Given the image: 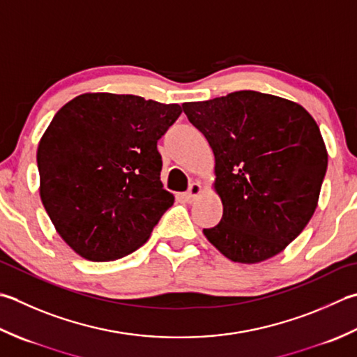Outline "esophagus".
Wrapping results in <instances>:
<instances>
[{
	"instance_id": "esophagus-1",
	"label": "esophagus",
	"mask_w": 357,
	"mask_h": 357,
	"mask_svg": "<svg viewBox=\"0 0 357 357\" xmlns=\"http://www.w3.org/2000/svg\"><path fill=\"white\" fill-rule=\"evenodd\" d=\"M201 190H202V187H201L199 183H192L190 185H188V190L184 193V199L187 202L195 201V198L198 197V195L201 193Z\"/></svg>"
}]
</instances>
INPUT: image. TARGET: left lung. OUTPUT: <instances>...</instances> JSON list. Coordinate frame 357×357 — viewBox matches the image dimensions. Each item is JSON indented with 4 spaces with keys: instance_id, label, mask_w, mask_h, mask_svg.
I'll return each mask as SVG.
<instances>
[{
    "instance_id": "left-lung-1",
    "label": "left lung",
    "mask_w": 357,
    "mask_h": 357,
    "mask_svg": "<svg viewBox=\"0 0 357 357\" xmlns=\"http://www.w3.org/2000/svg\"><path fill=\"white\" fill-rule=\"evenodd\" d=\"M215 155L222 218L202 232L236 263H260L296 240L316 211L328 155L298 103L235 91L183 105Z\"/></svg>"
}]
</instances>
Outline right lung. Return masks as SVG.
Listing matches in <instances>:
<instances>
[{"instance_id":"right-lung-1","label":"right lung","mask_w":357,"mask_h":357,"mask_svg":"<svg viewBox=\"0 0 357 357\" xmlns=\"http://www.w3.org/2000/svg\"><path fill=\"white\" fill-rule=\"evenodd\" d=\"M181 113L178 103L93 93L54 116L37 151L40 197L77 254L117 260L149 240L174 202L160 183L158 141Z\"/></svg>"}]
</instances>
